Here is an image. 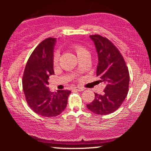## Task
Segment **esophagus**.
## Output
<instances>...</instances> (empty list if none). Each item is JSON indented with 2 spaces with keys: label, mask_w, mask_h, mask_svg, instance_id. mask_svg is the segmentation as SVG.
Segmentation results:
<instances>
[{
  "label": "esophagus",
  "mask_w": 151,
  "mask_h": 151,
  "mask_svg": "<svg viewBox=\"0 0 151 151\" xmlns=\"http://www.w3.org/2000/svg\"><path fill=\"white\" fill-rule=\"evenodd\" d=\"M74 89L77 90L78 91H83L84 90V88L81 87V86H77V87H74Z\"/></svg>",
  "instance_id": "34e87169"
}]
</instances>
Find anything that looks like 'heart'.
<instances>
[{"label": "heart", "instance_id": "b5f03b06", "mask_svg": "<svg viewBox=\"0 0 151 151\" xmlns=\"http://www.w3.org/2000/svg\"><path fill=\"white\" fill-rule=\"evenodd\" d=\"M74 51L76 52V53H77V55H79V54L80 53H82V52H87V51L84 49V47H82L81 46H79V45H75L74 47ZM58 54H55V56H54V58H53V61H54V63H56L57 62H58Z\"/></svg>", "mask_w": 151, "mask_h": 151}]
</instances>
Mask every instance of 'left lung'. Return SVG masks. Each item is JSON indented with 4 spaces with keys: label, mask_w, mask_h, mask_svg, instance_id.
Wrapping results in <instances>:
<instances>
[{
    "label": "left lung",
    "mask_w": 151,
    "mask_h": 151,
    "mask_svg": "<svg viewBox=\"0 0 151 151\" xmlns=\"http://www.w3.org/2000/svg\"><path fill=\"white\" fill-rule=\"evenodd\" d=\"M98 55L96 76L105 84L104 94L95 93L93 101L86 107L93 113L106 115L119 108L129 91V72L119 50L107 38L90 35Z\"/></svg>",
    "instance_id": "1"
}]
</instances>
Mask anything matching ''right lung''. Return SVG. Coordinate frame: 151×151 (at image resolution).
Listing matches in <instances>:
<instances>
[{"label": "right lung", "mask_w": 151, "mask_h": 151, "mask_svg": "<svg viewBox=\"0 0 151 151\" xmlns=\"http://www.w3.org/2000/svg\"><path fill=\"white\" fill-rule=\"evenodd\" d=\"M56 38L44 40L36 47L26 64L22 88L30 108L38 115L45 117L57 116L65 110L70 90L51 92L48 79L55 74L53 69L54 47Z\"/></svg>", "instance_id": "add662e5"}]
</instances>
